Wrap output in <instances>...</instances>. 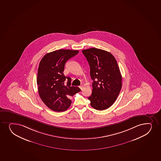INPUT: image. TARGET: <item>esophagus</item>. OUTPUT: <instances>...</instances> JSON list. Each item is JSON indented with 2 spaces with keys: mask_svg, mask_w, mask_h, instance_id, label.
<instances>
[{
  "mask_svg": "<svg viewBox=\"0 0 161 161\" xmlns=\"http://www.w3.org/2000/svg\"><path fill=\"white\" fill-rule=\"evenodd\" d=\"M80 89H81V90H83V84H81V85H80Z\"/></svg>",
  "mask_w": 161,
  "mask_h": 161,
  "instance_id": "obj_1",
  "label": "esophagus"
}]
</instances>
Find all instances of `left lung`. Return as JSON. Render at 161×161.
<instances>
[{
  "label": "left lung",
  "mask_w": 161,
  "mask_h": 161,
  "mask_svg": "<svg viewBox=\"0 0 161 161\" xmlns=\"http://www.w3.org/2000/svg\"><path fill=\"white\" fill-rule=\"evenodd\" d=\"M90 67L93 80L92 93L89 97L91 106L97 110H104L112 105L122 86V76L112 54L92 48L82 50Z\"/></svg>",
  "instance_id": "obj_1"
}]
</instances>
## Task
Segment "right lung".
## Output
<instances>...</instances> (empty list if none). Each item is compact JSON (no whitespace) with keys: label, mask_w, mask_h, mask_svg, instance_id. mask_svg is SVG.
<instances>
[{"label":"right lung","mask_w":161,"mask_h":161,"mask_svg":"<svg viewBox=\"0 0 161 161\" xmlns=\"http://www.w3.org/2000/svg\"><path fill=\"white\" fill-rule=\"evenodd\" d=\"M78 50L59 49L46 54L39 64L37 76L38 92L41 100L50 109L63 112L70 107L71 96L80 91L71 86V78L63 74L65 64L78 53ZM68 80L67 85L64 81Z\"/></svg>","instance_id":"right-lung-1"}]
</instances>
